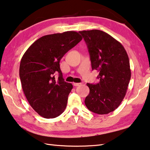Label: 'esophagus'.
Returning <instances> with one entry per match:
<instances>
[{
    "label": "esophagus",
    "mask_w": 150,
    "mask_h": 150,
    "mask_svg": "<svg viewBox=\"0 0 150 150\" xmlns=\"http://www.w3.org/2000/svg\"><path fill=\"white\" fill-rule=\"evenodd\" d=\"M73 85L76 86V87H77V86H79L81 85V83H74Z\"/></svg>",
    "instance_id": "34e87169"
}]
</instances>
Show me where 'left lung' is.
<instances>
[{
	"label": "left lung",
	"mask_w": 150,
	"mask_h": 150,
	"mask_svg": "<svg viewBox=\"0 0 150 150\" xmlns=\"http://www.w3.org/2000/svg\"><path fill=\"white\" fill-rule=\"evenodd\" d=\"M88 46L92 70H98L99 82L87 83L90 93L85 104L99 115L115 111L125 97L131 71L127 52L119 41L103 31H80Z\"/></svg>",
	"instance_id": "1"
}]
</instances>
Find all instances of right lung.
I'll return each instance as SVG.
<instances>
[{"instance_id":"1","label":"right lung","mask_w":150,"mask_h":150,"mask_svg":"<svg viewBox=\"0 0 150 150\" xmlns=\"http://www.w3.org/2000/svg\"><path fill=\"white\" fill-rule=\"evenodd\" d=\"M82 39L74 31L44 35L23 54L20 65L22 90L31 107L40 116L52 119L65 110L73 86L64 80L59 62ZM57 72L59 78L55 79Z\"/></svg>"}]
</instances>
